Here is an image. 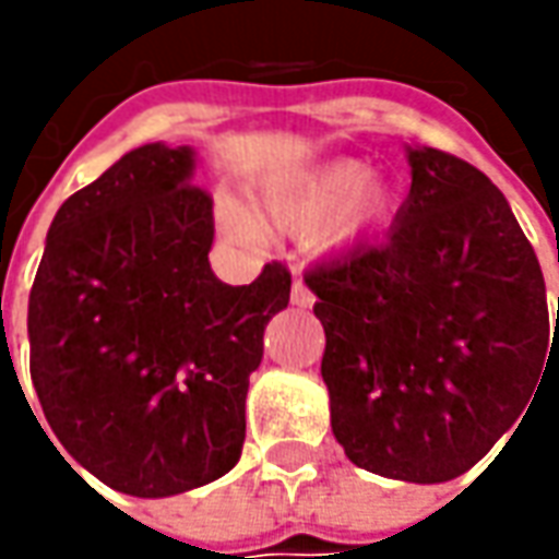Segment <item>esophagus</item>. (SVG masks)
<instances>
[{
    "label": "esophagus",
    "instance_id": "esophagus-1",
    "mask_svg": "<svg viewBox=\"0 0 559 559\" xmlns=\"http://www.w3.org/2000/svg\"><path fill=\"white\" fill-rule=\"evenodd\" d=\"M292 305L295 308H311L313 305V292L305 286L301 273H295V283H292Z\"/></svg>",
    "mask_w": 559,
    "mask_h": 559
}]
</instances>
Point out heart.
Masks as SVG:
<instances>
[{
    "label": "heart",
    "instance_id": "obj_1",
    "mask_svg": "<svg viewBox=\"0 0 559 559\" xmlns=\"http://www.w3.org/2000/svg\"><path fill=\"white\" fill-rule=\"evenodd\" d=\"M389 211V189L367 180L360 162H330L276 177L264 192V214L289 233H313L320 248H345ZM226 226L239 239H254V217L229 207Z\"/></svg>",
    "mask_w": 559,
    "mask_h": 559
}]
</instances>
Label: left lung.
<instances>
[{
  "mask_svg": "<svg viewBox=\"0 0 559 559\" xmlns=\"http://www.w3.org/2000/svg\"><path fill=\"white\" fill-rule=\"evenodd\" d=\"M407 158L414 183L389 236L305 283L348 461L429 485L476 466L526 419L548 373L550 317L535 248L501 189L441 148Z\"/></svg>",
  "mask_w": 559,
  "mask_h": 559,
  "instance_id": "8db88e82",
  "label": "left lung"
}]
</instances>
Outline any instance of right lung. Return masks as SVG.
I'll list each match as a JSON object with an SVG mask.
<instances>
[{
  "label": "right lung",
  "instance_id": "add662e5",
  "mask_svg": "<svg viewBox=\"0 0 559 559\" xmlns=\"http://www.w3.org/2000/svg\"><path fill=\"white\" fill-rule=\"evenodd\" d=\"M189 180L186 145L127 152L58 207L31 289V379L55 439L136 498L239 463L248 376L289 305L280 261L251 286L214 276L211 192Z\"/></svg>",
  "mask_w": 559,
  "mask_h": 559
}]
</instances>
